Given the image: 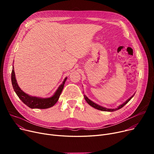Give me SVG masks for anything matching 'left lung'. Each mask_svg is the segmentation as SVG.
Returning a JSON list of instances; mask_svg holds the SVG:
<instances>
[{"mask_svg": "<svg viewBox=\"0 0 154 154\" xmlns=\"http://www.w3.org/2000/svg\"><path fill=\"white\" fill-rule=\"evenodd\" d=\"M134 94L132 97H131L129 98L128 99H127L125 102H124L122 104L120 105V106H119V107H117V108H116V109H107V108H106V107H102V106H99V105H98V104L95 103V102H92L91 100H90L89 99H88L85 95H84V99H85V100H86V102H87L88 104H89L91 106H92V107H94V108H95V109H98V110H102V111H106V112H114V111L117 110H119V109H121V108H122L126 103H127L129 101L131 100V99L133 97H134Z\"/></svg>", "mask_w": 154, "mask_h": 154, "instance_id": "1", "label": "left lung"}]
</instances>
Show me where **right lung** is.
Masks as SVG:
<instances>
[{
	"label": "right lung",
	"instance_id": "obj_1",
	"mask_svg": "<svg viewBox=\"0 0 154 154\" xmlns=\"http://www.w3.org/2000/svg\"><path fill=\"white\" fill-rule=\"evenodd\" d=\"M14 69V68L13 66L11 74V80L13 88L16 94L19 97V98L29 107L31 109H48L54 106L56 103V102L58 101L59 97L63 88L65 82H66L67 77H66L64 79L62 84L59 85L57 89V91L52 97L48 98H41L38 97L31 96L22 91V90H21V88L19 87L17 82V80H16L15 78V72Z\"/></svg>",
	"mask_w": 154,
	"mask_h": 154
}]
</instances>
